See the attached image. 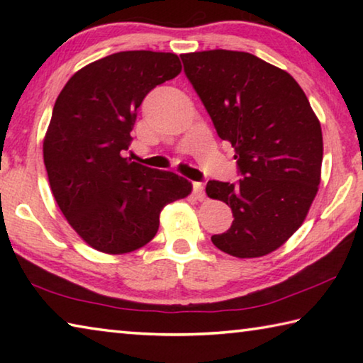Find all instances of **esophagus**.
Masks as SVG:
<instances>
[{"label": "esophagus", "mask_w": 363, "mask_h": 363, "mask_svg": "<svg viewBox=\"0 0 363 363\" xmlns=\"http://www.w3.org/2000/svg\"><path fill=\"white\" fill-rule=\"evenodd\" d=\"M194 196L196 200H203L205 199V187L201 182H194Z\"/></svg>", "instance_id": "34e87169"}]
</instances>
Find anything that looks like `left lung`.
I'll use <instances>...</instances> for the list:
<instances>
[{"mask_svg": "<svg viewBox=\"0 0 363 363\" xmlns=\"http://www.w3.org/2000/svg\"><path fill=\"white\" fill-rule=\"evenodd\" d=\"M218 136L235 149L238 184L210 181L206 194L232 208L230 229L211 242L235 257L281 247L314 201L323 157L320 121L290 73L250 52L181 56Z\"/></svg>", "mask_w": 363, "mask_h": 363, "instance_id": "left-lung-1", "label": "left lung"}]
</instances>
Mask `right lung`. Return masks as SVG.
Here are the masks:
<instances>
[{"instance_id":"obj_1","label":"right lung","mask_w":363,"mask_h":363,"mask_svg":"<svg viewBox=\"0 0 363 363\" xmlns=\"http://www.w3.org/2000/svg\"><path fill=\"white\" fill-rule=\"evenodd\" d=\"M179 73L173 52L110 54L78 70L54 104L43 143L49 186L69 224L97 251L144 247L163 208L192 192L176 173L121 155L144 97Z\"/></svg>"}]
</instances>
